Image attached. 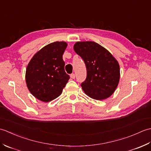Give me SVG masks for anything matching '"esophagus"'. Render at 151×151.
<instances>
[{
	"label": "esophagus",
	"instance_id": "esophagus-1",
	"mask_svg": "<svg viewBox=\"0 0 151 151\" xmlns=\"http://www.w3.org/2000/svg\"><path fill=\"white\" fill-rule=\"evenodd\" d=\"M70 78H72V79H75V75L74 73L71 74V75H70Z\"/></svg>",
	"mask_w": 151,
	"mask_h": 151
}]
</instances>
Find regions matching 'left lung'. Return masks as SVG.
Segmentation results:
<instances>
[{"instance_id": "left-lung-1", "label": "left lung", "mask_w": 151, "mask_h": 151, "mask_svg": "<svg viewBox=\"0 0 151 151\" xmlns=\"http://www.w3.org/2000/svg\"><path fill=\"white\" fill-rule=\"evenodd\" d=\"M73 48L84 61L87 69V77L81 84L83 91L96 100L110 97L119 82L120 67L117 60L93 41H78Z\"/></svg>"}]
</instances>
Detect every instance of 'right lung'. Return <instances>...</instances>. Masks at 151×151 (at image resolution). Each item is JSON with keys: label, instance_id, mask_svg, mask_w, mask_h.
Returning <instances> with one entry per match:
<instances>
[{"label": "right lung", "instance_id": "1", "mask_svg": "<svg viewBox=\"0 0 151 151\" xmlns=\"http://www.w3.org/2000/svg\"><path fill=\"white\" fill-rule=\"evenodd\" d=\"M67 43L56 41L45 46L28 63L25 78L28 90L38 100L47 102L58 97L69 79L63 54Z\"/></svg>", "mask_w": 151, "mask_h": 151}]
</instances>
